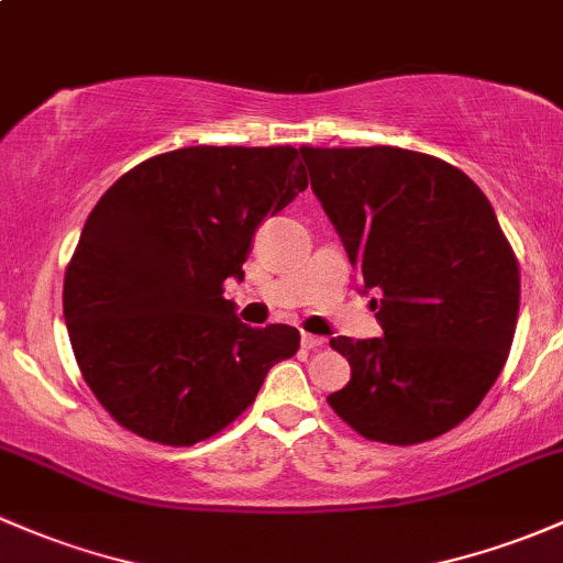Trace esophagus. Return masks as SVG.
<instances>
[{"label": "esophagus", "mask_w": 563, "mask_h": 563, "mask_svg": "<svg viewBox=\"0 0 563 563\" xmlns=\"http://www.w3.org/2000/svg\"><path fill=\"white\" fill-rule=\"evenodd\" d=\"M300 343H303V349H319L324 343V338L311 335V332H303V335H300Z\"/></svg>", "instance_id": "1"}]
</instances>
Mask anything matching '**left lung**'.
Instances as JSON below:
<instances>
[{
    "mask_svg": "<svg viewBox=\"0 0 563 563\" xmlns=\"http://www.w3.org/2000/svg\"><path fill=\"white\" fill-rule=\"evenodd\" d=\"M384 335L330 346L352 380L328 397L362 438L413 445L462 424L499 378L521 276L483 190L400 147H300Z\"/></svg>",
    "mask_w": 563,
    "mask_h": 563,
    "instance_id": "left-lung-1",
    "label": "left lung"
}]
</instances>
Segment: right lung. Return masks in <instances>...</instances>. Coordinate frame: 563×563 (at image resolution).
Segmentation results:
<instances>
[{"label": "right lung", "mask_w": 563, "mask_h": 563, "mask_svg": "<svg viewBox=\"0 0 563 563\" xmlns=\"http://www.w3.org/2000/svg\"><path fill=\"white\" fill-rule=\"evenodd\" d=\"M308 187L295 147H183L139 163L99 198L64 276L82 378L120 427L192 445L255 402L300 346L289 324L246 328L225 279L265 217Z\"/></svg>", "instance_id": "obj_1"}]
</instances>
